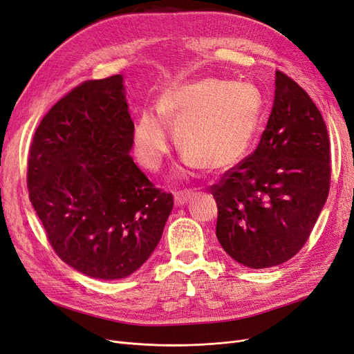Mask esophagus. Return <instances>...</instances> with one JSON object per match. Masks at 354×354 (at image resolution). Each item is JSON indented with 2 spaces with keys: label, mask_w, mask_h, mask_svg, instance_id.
I'll list each match as a JSON object with an SVG mask.
<instances>
[{
  "label": "esophagus",
  "mask_w": 354,
  "mask_h": 354,
  "mask_svg": "<svg viewBox=\"0 0 354 354\" xmlns=\"http://www.w3.org/2000/svg\"><path fill=\"white\" fill-rule=\"evenodd\" d=\"M192 198V192L189 190H181V192H177V194L174 195V202L176 205H185V203Z\"/></svg>",
  "instance_id": "obj_1"
}]
</instances>
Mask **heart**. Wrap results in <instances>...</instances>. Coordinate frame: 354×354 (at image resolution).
I'll list each match as a JSON object with an SVG mask.
<instances>
[{
	"label": "heart",
	"mask_w": 354,
	"mask_h": 354,
	"mask_svg": "<svg viewBox=\"0 0 354 354\" xmlns=\"http://www.w3.org/2000/svg\"><path fill=\"white\" fill-rule=\"evenodd\" d=\"M158 112L137 118L133 143L146 169L156 171L169 151L167 125L190 167L221 171L246 155L261 113V95L250 82L203 78L167 90Z\"/></svg>",
	"instance_id": "heart-1"
}]
</instances>
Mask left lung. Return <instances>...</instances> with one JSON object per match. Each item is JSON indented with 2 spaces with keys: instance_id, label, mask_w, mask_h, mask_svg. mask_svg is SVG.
<instances>
[{
  "instance_id": "8db88e82",
  "label": "left lung",
  "mask_w": 354,
  "mask_h": 354,
  "mask_svg": "<svg viewBox=\"0 0 354 354\" xmlns=\"http://www.w3.org/2000/svg\"><path fill=\"white\" fill-rule=\"evenodd\" d=\"M329 185L322 113L294 80L276 71L273 109L259 146L211 186L223 250L251 269L292 259L315 227Z\"/></svg>"
}]
</instances>
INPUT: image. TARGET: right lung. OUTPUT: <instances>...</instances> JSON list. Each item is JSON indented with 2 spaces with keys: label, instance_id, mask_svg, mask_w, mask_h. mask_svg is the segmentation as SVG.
I'll use <instances>...</instances> for the list:
<instances>
[{
  "label": "right lung",
  "instance_id": "obj_1",
  "mask_svg": "<svg viewBox=\"0 0 354 354\" xmlns=\"http://www.w3.org/2000/svg\"><path fill=\"white\" fill-rule=\"evenodd\" d=\"M134 124L121 75L84 81L42 118L28 159L29 199L60 259L121 279L153 252L173 209L130 156Z\"/></svg>",
  "mask_w": 354,
  "mask_h": 354
}]
</instances>
